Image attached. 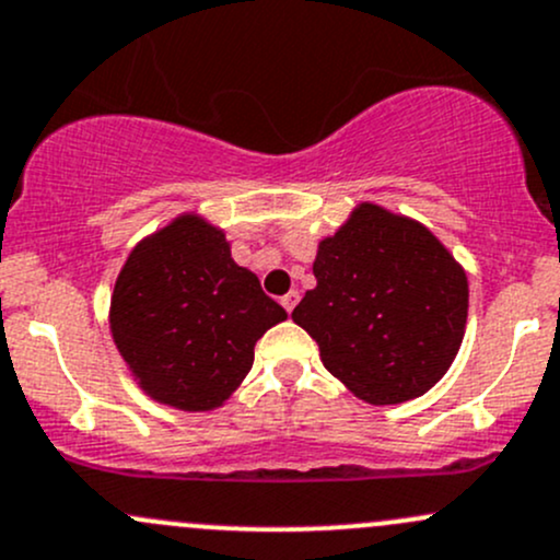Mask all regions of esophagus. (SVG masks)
I'll list each match as a JSON object with an SVG mask.
<instances>
[{
  "instance_id": "obj_1",
  "label": "esophagus",
  "mask_w": 560,
  "mask_h": 560,
  "mask_svg": "<svg viewBox=\"0 0 560 560\" xmlns=\"http://www.w3.org/2000/svg\"><path fill=\"white\" fill-rule=\"evenodd\" d=\"M298 300H300V292L298 290H292V292H287L284 298H281V305H284L287 311H292L298 305Z\"/></svg>"
}]
</instances>
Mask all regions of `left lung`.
Returning a JSON list of instances; mask_svg holds the SVG:
<instances>
[{
  "mask_svg": "<svg viewBox=\"0 0 560 560\" xmlns=\"http://www.w3.org/2000/svg\"><path fill=\"white\" fill-rule=\"evenodd\" d=\"M314 276L292 319L354 397L408 402L448 373L467 327L469 284L429 228L359 203L319 241Z\"/></svg>",
  "mask_w": 560,
  "mask_h": 560,
  "instance_id": "8db88e82",
  "label": "left lung"
}]
</instances>
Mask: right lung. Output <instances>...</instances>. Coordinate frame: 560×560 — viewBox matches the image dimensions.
<instances>
[{
	"instance_id": "obj_1",
	"label": "right lung",
	"mask_w": 560,
	"mask_h": 560,
	"mask_svg": "<svg viewBox=\"0 0 560 560\" xmlns=\"http://www.w3.org/2000/svg\"><path fill=\"white\" fill-rule=\"evenodd\" d=\"M284 319L225 233L192 211L133 246L109 303L112 340L141 392L187 413L220 408Z\"/></svg>"
}]
</instances>
